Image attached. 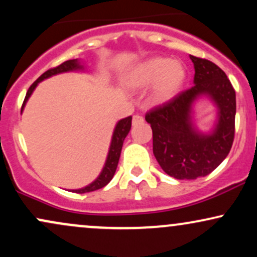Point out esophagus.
Returning <instances> with one entry per match:
<instances>
[{
    "mask_svg": "<svg viewBox=\"0 0 257 257\" xmlns=\"http://www.w3.org/2000/svg\"><path fill=\"white\" fill-rule=\"evenodd\" d=\"M143 122H144V118L141 116H139V114H134V116H133V125L140 124V123Z\"/></svg>",
    "mask_w": 257,
    "mask_h": 257,
    "instance_id": "1",
    "label": "esophagus"
}]
</instances>
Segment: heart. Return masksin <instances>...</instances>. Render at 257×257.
Instances as JSON below:
<instances>
[{
	"mask_svg": "<svg viewBox=\"0 0 257 257\" xmlns=\"http://www.w3.org/2000/svg\"><path fill=\"white\" fill-rule=\"evenodd\" d=\"M186 77L187 71L181 61L167 57H151L132 66L125 73L124 83L137 90L152 85L151 99L156 104H166L181 91Z\"/></svg>",
	"mask_w": 257,
	"mask_h": 257,
	"instance_id": "heart-1",
	"label": "heart"
}]
</instances>
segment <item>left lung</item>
I'll return each mask as SVG.
<instances>
[{
    "mask_svg": "<svg viewBox=\"0 0 257 257\" xmlns=\"http://www.w3.org/2000/svg\"><path fill=\"white\" fill-rule=\"evenodd\" d=\"M194 85L167 104L146 113L153 134V155L168 175L194 180L210 174L222 163L234 139L235 91L226 73L206 59L190 55ZM217 107V120L209 132L194 124L193 107L199 98Z\"/></svg>",
    "mask_w": 257,
    "mask_h": 257,
    "instance_id": "8db88e82",
    "label": "left lung"
}]
</instances>
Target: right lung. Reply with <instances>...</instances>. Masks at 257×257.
<instances>
[{
    "instance_id": "right-lung-1",
    "label": "right lung",
    "mask_w": 257,
    "mask_h": 257,
    "mask_svg": "<svg viewBox=\"0 0 257 257\" xmlns=\"http://www.w3.org/2000/svg\"><path fill=\"white\" fill-rule=\"evenodd\" d=\"M72 71H84V65L81 63V60H78V59L67 60L61 65H59V66L54 67V69L48 70V71L44 72L43 75H41L40 77H38L36 81L31 84V87L29 88L24 102H23L22 112L24 111L26 102H28V100L31 96V94L34 93V90L36 89L38 83H41V82L44 81V79L52 77V76L59 75V73L72 72ZM131 128H132V116L125 117V118L120 119L117 122V124L113 129V133H112L110 149H108L107 157H106L104 168H102L101 173H100L98 178L94 180L93 182H90L89 185L84 186V187L82 188H77V190H71L72 192H76V193L91 192V191H96L99 190V188H102L104 186H106L111 181L112 178H113L114 173H116L117 166H118V161H119L120 151H122L123 143H124V139L126 135H128Z\"/></svg>"
}]
</instances>
